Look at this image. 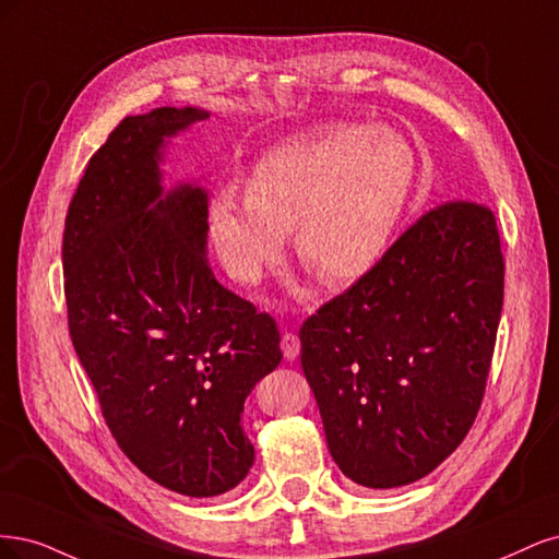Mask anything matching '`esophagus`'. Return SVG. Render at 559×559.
Returning a JSON list of instances; mask_svg holds the SVG:
<instances>
[{
    "label": "esophagus",
    "instance_id": "obj_1",
    "mask_svg": "<svg viewBox=\"0 0 559 559\" xmlns=\"http://www.w3.org/2000/svg\"><path fill=\"white\" fill-rule=\"evenodd\" d=\"M281 348H283V355H285V359H297V355H299V348H301V344H299V336L295 334V332H283V336H281Z\"/></svg>",
    "mask_w": 559,
    "mask_h": 559
}]
</instances>
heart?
Masks as SVG:
<instances>
[{
  "mask_svg": "<svg viewBox=\"0 0 559 559\" xmlns=\"http://www.w3.org/2000/svg\"><path fill=\"white\" fill-rule=\"evenodd\" d=\"M416 157L390 130L325 124L269 148L246 176V194L209 202V239L239 283H258L295 229L304 266L328 285L362 278L383 258L406 206Z\"/></svg>",
  "mask_w": 559,
  "mask_h": 559,
  "instance_id": "1",
  "label": "heart"
}]
</instances>
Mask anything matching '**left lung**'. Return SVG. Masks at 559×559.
<instances>
[{"mask_svg": "<svg viewBox=\"0 0 559 559\" xmlns=\"http://www.w3.org/2000/svg\"><path fill=\"white\" fill-rule=\"evenodd\" d=\"M503 255L492 209L427 211L299 330L330 453L371 490L420 480L469 435L492 365Z\"/></svg>", "mask_w": 559, "mask_h": 559, "instance_id": "8db88e82", "label": "left lung"}]
</instances>
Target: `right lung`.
<instances>
[{"label": "right lung", "mask_w": 559, "mask_h": 559, "mask_svg": "<svg viewBox=\"0 0 559 559\" xmlns=\"http://www.w3.org/2000/svg\"><path fill=\"white\" fill-rule=\"evenodd\" d=\"M204 118L192 106L122 118L90 157L62 237L69 334L102 416L132 464L188 497L246 478L243 402L283 357L276 320L211 272L206 192L159 186L162 143Z\"/></svg>", "instance_id": "right-lung-1"}]
</instances>
